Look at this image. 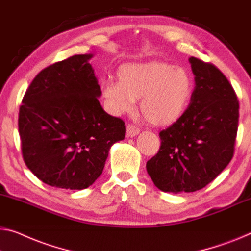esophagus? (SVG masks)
Here are the masks:
<instances>
[{
    "label": "esophagus",
    "instance_id": "esophagus-1",
    "mask_svg": "<svg viewBox=\"0 0 251 251\" xmlns=\"http://www.w3.org/2000/svg\"><path fill=\"white\" fill-rule=\"evenodd\" d=\"M138 133H140V129H138L136 126H134V125L127 126V128H126V136L127 137H134V136H136Z\"/></svg>",
    "mask_w": 251,
    "mask_h": 251
}]
</instances>
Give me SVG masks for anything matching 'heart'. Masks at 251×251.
Wrapping results in <instances>:
<instances>
[{
  "label": "heart",
  "mask_w": 251,
  "mask_h": 251,
  "mask_svg": "<svg viewBox=\"0 0 251 251\" xmlns=\"http://www.w3.org/2000/svg\"><path fill=\"white\" fill-rule=\"evenodd\" d=\"M117 78L101 84L102 98L110 113H128L141 99L142 114L156 126L178 122L188 109L195 90L188 70L161 61L124 64L117 71Z\"/></svg>",
  "instance_id": "heart-1"
}]
</instances>
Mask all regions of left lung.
Returning <instances> with one entry per match:
<instances>
[{"instance_id":"8db88e82","label":"left lung","mask_w":251,"mask_h":251,"mask_svg":"<svg viewBox=\"0 0 251 251\" xmlns=\"http://www.w3.org/2000/svg\"><path fill=\"white\" fill-rule=\"evenodd\" d=\"M195 90L184 116L160 132L161 147L147 162L155 187L168 193L204 188L226 169L233 156L239 101L214 65L190 57Z\"/></svg>"}]
</instances>
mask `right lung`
<instances>
[{
	"label": "right lung",
	"mask_w": 251,
	"mask_h": 251,
	"mask_svg": "<svg viewBox=\"0 0 251 251\" xmlns=\"http://www.w3.org/2000/svg\"><path fill=\"white\" fill-rule=\"evenodd\" d=\"M74 55L37 74L22 99L19 134L31 173L56 188H88L102 174L110 148L124 140L122 119L108 115L89 61Z\"/></svg>",
	"instance_id": "right-lung-1"
}]
</instances>
